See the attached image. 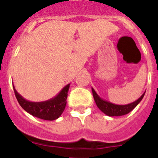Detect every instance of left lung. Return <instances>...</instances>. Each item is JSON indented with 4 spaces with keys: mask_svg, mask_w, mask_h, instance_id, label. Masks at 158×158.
I'll return each mask as SVG.
<instances>
[{
    "mask_svg": "<svg viewBox=\"0 0 158 158\" xmlns=\"http://www.w3.org/2000/svg\"><path fill=\"white\" fill-rule=\"evenodd\" d=\"M92 92H93V95H94V101L96 102L98 107L104 114H106V115H109V116H120V115H126L128 113H130L141 102V100H142L145 94V93H143L139 98L130 104L116 105V104L111 103L110 102L106 101V100L102 99V98H100L93 88H92Z\"/></svg>",
    "mask_w": 158,
    "mask_h": 158,
    "instance_id": "1",
    "label": "left lung"
}]
</instances>
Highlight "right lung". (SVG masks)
Listing matches in <instances>:
<instances>
[{"mask_svg":"<svg viewBox=\"0 0 158 158\" xmlns=\"http://www.w3.org/2000/svg\"><path fill=\"white\" fill-rule=\"evenodd\" d=\"M69 85L70 84H69L64 86L61 89V91L52 98L38 102L26 100L16 91L14 85L13 88L16 98L23 110H26L30 115L43 120H54L58 119L61 115L65 108Z\"/></svg>","mask_w":158,"mask_h":158,"instance_id":"add662e5","label":"right lung"}]
</instances>
